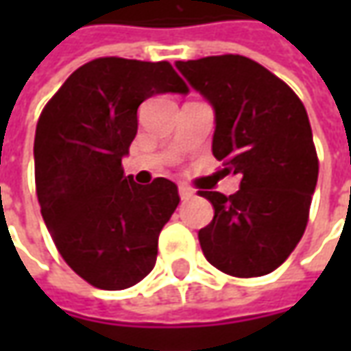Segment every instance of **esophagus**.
<instances>
[{
	"label": "esophagus",
	"mask_w": 351,
	"mask_h": 351,
	"mask_svg": "<svg viewBox=\"0 0 351 351\" xmlns=\"http://www.w3.org/2000/svg\"><path fill=\"white\" fill-rule=\"evenodd\" d=\"M193 195H195V191H193L191 187H187V185H180V197H182L183 201L191 199Z\"/></svg>",
	"instance_id": "obj_1"
}]
</instances>
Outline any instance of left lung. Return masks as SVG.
<instances>
[{"mask_svg":"<svg viewBox=\"0 0 351 351\" xmlns=\"http://www.w3.org/2000/svg\"><path fill=\"white\" fill-rule=\"evenodd\" d=\"M215 111L213 154L240 173L234 195L199 191L215 217L199 230L205 258L234 277L271 274L299 244L318 180L304 105L262 64L238 54L176 62Z\"/></svg>","mask_w":351,"mask_h":351,"instance_id":"1","label":"left lung"}]
</instances>
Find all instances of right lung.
Instances as JSON below:
<instances>
[{
	"instance_id": "1",
	"label": "right lung",
	"mask_w": 351,
	"mask_h": 351,
	"mask_svg": "<svg viewBox=\"0 0 351 351\" xmlns=\"http://www.w3.org/2000/svg\"><path fill=\"white\" fill-rule=\"evenodd\" d=\"M187 91L168 62L97 58L77 68L40 113V215L64 262L97 289L132 287L154 267L178 187L166 178L136 183L125 176L123 158L138 130L141 103Z\"/></svg>"
}]
</instances>
